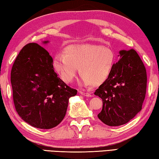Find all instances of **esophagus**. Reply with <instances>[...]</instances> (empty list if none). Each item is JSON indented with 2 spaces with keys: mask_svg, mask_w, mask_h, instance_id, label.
<instances>
[{
  "mask_svg": "<svg viewBox=\"0 0 159 159\" xmlns=\"http://www.w3.org/2000/svg\"><path fill=\"white\" fill-rule=\"evenodd\" d=\"M79 93L81 94V95L83 96L88 97V98H90V97L92 96V95H91L90 93H88V92H84V91H79Z\"/></svg>",
  "mask_w": 159,
  "mask_h": 159,
  "instance_id": "obj_1",
  "label": "esophagus"
}]
</instances>
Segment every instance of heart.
I'll list each match as a JSON object with an SVG mask.
<instances>
[{"mask_svg":"<svg viewBox=\"0 0 159 159\" xmlns=\"http://www.w3.org/2000/svg\"><path fill=\"white\" fill-rule=\"evenodd\" d=\"M116 63V54L111 48L99 45L83 44L67 46L63 53L53 57V66L60 79L69 84L79 69L81 86H98L106 82Z\"/></svg>","mask_w":159,"mask_h":159,"instance_id":"heart-1","label":"heart"}]
</instances>
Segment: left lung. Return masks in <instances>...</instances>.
I'll return each instance as SVG.
<instances>
[{
    "label": "left lung",
    "instance_id": "obj_1",
    "mask_svg": "<svg viewBox=\"0 0 159 159\" xmlns=\"http://www.w3.org/2000/svg\"><path fill=\"white\" fill-rule=\"evenodd\" d=\"M109 78L95 95L102 99L99 120L109 126L125 124L142 110L147 89L146 69L133 49L119 51Z\"/></svg>",
    "mask_w": 159,
    "mask_h": 159
}]
</instances>
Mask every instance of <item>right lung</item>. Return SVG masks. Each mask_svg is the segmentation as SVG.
Masks as SVG:
<instances>
[{"label":"right lung","mask_w":159,"mask_h":159,"mask_svg":"<svg viewBox=\"0 0 159 159\" xmlns=\"http://www.w3.org/2000/svg\"><path fill=\"white\" fill-rule=\"evenodd\" d=\"M52 61L46 50L31 43L21 50L11 71L16 111L21 119L40 129L60 124L66 115L69 98L77 94L76 90L58 77Z\"/></svg>","instance_id":"right-lung-1"}]
</instances>
